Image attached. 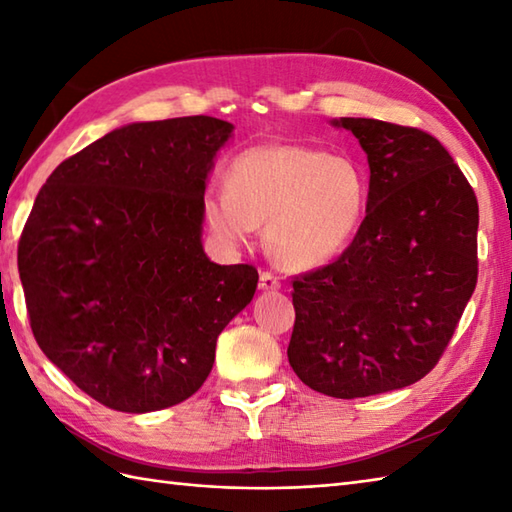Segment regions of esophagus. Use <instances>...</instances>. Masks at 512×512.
<instances>
[{"mask_svg":"<svg viewBox=\"0 0 512 512\" xmlns=\"http://www.w3.org/2000/svg\"><path fill=\"white\" fill-rule=\"evenodd\" d=\"M281 286V281L277 275L268 273V270H264L262 275H259V288L262 290H277Z\"/></svg>","mask_w":512,"mask_h":512,"instance_id":"obj_1","label":"esophagus"}]
</instances>
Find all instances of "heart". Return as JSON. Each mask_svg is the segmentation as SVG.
<instances>
[{
  "instance_id": "heart-1",
  "label": "heart",
  "mask_w": 512,
  "mask_h": 512,
  "mask_svg": "<svg viewBox=\"0 0 512 512\" xmlns=\"http://www.w3.org/2000/svg\"><path fill=\"white\" fill-rule=\"evenodd\" d=\"M228 189H209L204 217L226 242L242 244L266 224V244L281 266L314 268L350 244L367 187L350 158L303 145H262L239 154Z\"/></svg>"
}]
</instances>
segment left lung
<instances>
[{
    "instance_id": "obj_1",
    "label": "left lung",
    "mask_w": 512,
    "mask_h": 512,
    "mask_svg": "<svg viewBox=\"0 0 512 512\" xmlns=\"http://www.w3.org/2000/svg\"><path fill=\"white\" fill-rule=\"evenodd\" d=\"M369 162L365 220L332 264L292 281L288 361L310 389L365 398L427 376L477 284V198L438 138L341 118Z\"/></svg>"
}]
</instances>
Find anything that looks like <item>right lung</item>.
I'll list each match as a JSON object with an SVG mask.
<instances>
[{"label": "right lung", "mask_w": 512, "mask_h": 512, "mask_svg": "<svg viewBox=\"0 0 512 512\" xmlns=\"http://www.w3.org/2000/svg\"><path fill=\"white\" fill-rule=\"evenodd\" d=\"M233 125L213 116L132 123L63 160L19 239L32 334L101 405L147 413L202 387L217 336L257 268L202 248L204 189Z\"/></svg>", "instance_id": "right-lung-1"}]
</instances>
